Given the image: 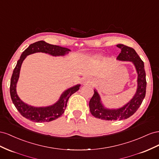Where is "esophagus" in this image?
Segmentation results:
<instances>
[{
    "mask_svg": "<svg viewBox=\"0 0 159 159\" xmlns=\"http://www.w3.org/2000/svg\"><path fill=\"white\" fill-rule=\"evenodd\" d=\"M84 82H85V83L89 84V83H90V80H89V79H86V80H84Z\"/></svg>",
    "mask_w": 159,
    "mask_h": 159,
    "instance_id": "34e87169",
    "label": "esophagus"
}]
</instances>
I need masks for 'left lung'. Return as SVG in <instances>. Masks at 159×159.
<instances>
[{"label": "left lung", "mask_w": 159, "mask_h": 159, "mask_svg": "<svg viewBox=\"0 0 159 159\" xmlns=\"http://www.w3.org/2000/svg\"><path fill=\"white\" fill-rule=\"evenodd\" d=\"M117 47L121 49V52L117 57V59L123 61H131L135 66L138 73V87L137 93L130 101L123 107L119 109H107L101 104V98L96 90L89 102V108L91 114L98 119L106 120H116L126 119L132 116L141 105L146 94V72L144 70V62L134 50L124 44H117Z\"/></svg>", "instance_id": "8db88e82"}]
</instances>
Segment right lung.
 <instances>
[{"instance_id": "add662e5", "label": "right lung", "mask_w": 159, "mask_h": 159, "mask_svg": "<svg viewBox=\"0 0 159 159\" xmlns=\"http://www.w3.org/2000/svg\"><path fill=\"white\" fill-rule=\"evenodd\" d=\"M70 51L69 49L63 48L57 45L47 43L43 40L31 44L22 53L20 59L13 70L11 79L10 93L12 101L20 114L26 119L36 122H49L60 117L65 112L66 104L71 95L79 90L80 84L71 87L63 93L57 102L54 105L47 107H34L26 105L18 97L16 91V86L19 77L20 70L22 62L27 55L35 52H45L52 56H63Z\"/></svg>"}]
</instances>
